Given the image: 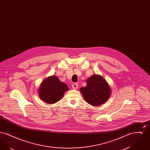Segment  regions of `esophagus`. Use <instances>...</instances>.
I'll use <instances>...</instances> for the list:
<instances>
[{"instance_id": "34e87169", "label": "esophagus", "mask_w": 150, "mask_h": 150, "mask_svg": "<svg viewBox=\"0 0 150 150\" xmlns=\"http://www.w3.org/2000/svg\"><path fill=\"white\" fill-rule=\"evenodd\" d=\"M79 85L78 83H74L72 84V88L73 89H77L78 88Z\"/></svg>"}]
</instances>
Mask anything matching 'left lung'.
<instances>
[{"instance_id":"left-lung-1","label":"left lung","mask_w":150,"mask_h":150,"mask_svg":"<svg viewBox=\"0 0 150 150\" xmlns=\"http://www.w3.org/2000/svg\"><path fill=\"white\" fill-rule=\"evenodd\" d=\"M86 86L80 88L85 100L93 106L104 103L110 97L111 89L107 81L101 76L93 75L86 81Z\"/></svg>"}]
</instances>
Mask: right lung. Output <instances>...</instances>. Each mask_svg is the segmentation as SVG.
<instances>
[{
  "mask_svg": "<svg viewBox=\"0 0 150 150\" xmlns=\"http://www.w3.org/2000/svg\"><path fill=\"white\" fill-rule=\"evenodd\" d=\"M69 90L64 83L56 76H50L44 80L39 89V95L44 102L52 104L61 100L64 92Z\"/></svg>",
  "mask_w": 150,
  "mask_h": 150,
  "instance_id": "add662e5",
  "label": "right lung"
}]
</instances>
